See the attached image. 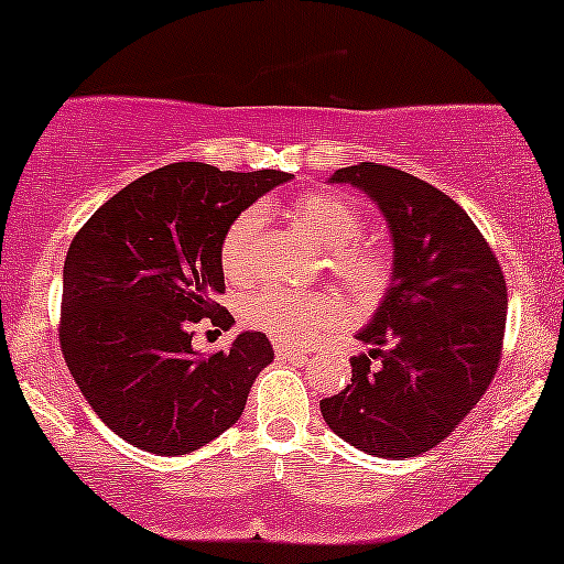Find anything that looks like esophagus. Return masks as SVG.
Segmentation results:
<instances>
[{
  "label": "esophagus",
  "mask_w": 564,
  "mask_h": 564,
  "mask_svg": "<svg viewBox=\"0 0 564 564\" xmlns=\"http://www.w3.org/2000/svg\"><path fill=\"white\" fill-rule=\"evenodd\" d=\"M274 354L280 359H303L306 357V349H299V346H290V344H282V340H276Z\"/></svg>",
  "instance_id": "1"
}]
</instances>
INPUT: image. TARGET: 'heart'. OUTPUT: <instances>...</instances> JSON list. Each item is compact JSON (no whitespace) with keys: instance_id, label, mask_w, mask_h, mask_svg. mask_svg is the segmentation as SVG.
Segmentation results:
<instances>
[{"instance_id":"obj_1","label":"heart","mask_w":564,"mask_h":564,"mask_svg":"<svg viewBox=\"0 0 564 564\" xmlns=\"http://www.w3.org/2000/svg\"><path fill=\"white\" fill-rule=\"evenodd\" d=\"M293 218L322 250H333L335 274L344 276L359 293H372L386 280L389 263L372 248H349L362 234V213L338 194H306L293 205ZM263 215L248 207L231 220L220 239V265L226 276L242 280L250 274L252 242L261 229ZM242 316L250 327L288 340V344H312L344 322V303L333 295L301 293V290L265 284L252 290L242 301Z\"/></svg>"}]
</instances>
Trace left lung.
<instances>
[{"instance_id": "1", "label": "left lung", "mask_w": 564, "mask_h": 564, "mask_svg": "<svg viewBox=\"0 0 564 564\" xmlns=\"http://www.w3.org/2000/svg\"><path fill=\"white\" fill-rule=\"evenodd\" d=\"M378 205L394 242L391 284L351 357V383L319 402L340 440L378 458L432 451L482 400L506 330L496 252L458 202L426 181L359 162L335 170Z\"/></svg>"}]
</instances>
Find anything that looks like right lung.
<instances>
[{
    "label": "right lung",
    "mask_w": 564,
    "mask_h": 564,
    "mask_svg": "<svg viewBox=\"0 0 564 564\" xmlns=\"http://www.w3.org/2000/svg\"><path fill=\"white\" fill-rule=\"evenodd\" d=\"M293 175L231 173L175 162L100 205L63 263L61 351L98 419L130 445L186 455L245 413L258 372L274 359L263 333L231 349L194 351L192 327H231L220 239L245 207Z\"/></svg>",
    "instance_id": "1"
}]
</instances>
